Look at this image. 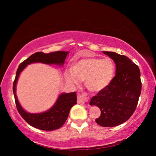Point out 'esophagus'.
<instances>
[{
	"label": "esophagus",
	"instance_id": "obj_1",
	"mask_svg": "<svg viewBox=\"0 0 156 156\" xmlns=\"http://www.w3.org/2000/svg\"><path fill=\"white\" fill-rule=\"evenodd\" d=\"M89 100V96L87 94H79L78 95V103L83 105L86 102H87Z\"/></svg>",
	"mask_w": 156,
	"mask_h": 156
}]
</instances>
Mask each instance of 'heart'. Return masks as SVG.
I'll use <instances>...</instances> for the list:
<instances>
[{"instance_id":"obj_1","label":"heart","mask_w":156,"mask_h":156,"mask_svg":"<svg viewBox=\"0 0 156 156\" xmlns=\"http://www.w3.org/2000/svg\"><path fill=\"white\" fill-rule=\"evenodd\" d=\"M115 72V64L109 58H85L73 63L71 70L65 72V78L69 83L74 84L84 80L89 91L99 92L112 83Z\"/></svg>"}]
</instances>
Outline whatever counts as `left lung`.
I'll return each instance as SVG.
<instances>
[{
	"label": "left lung",
	"instance_id": "obj_1",
	"mask_svg": "<svg viewBox=\"0 0 156 156\" xmlns=\"http://www.w3.org/2000/svg\"><path fill=\"white\" fill-rule=\"evenodd\" d=\"M103 53L114 61L115 76L106 89L92 98L89 104L98 107L101 112L96 123L112 127L126 122L136 110L142 89L140 72L126 56L112 51Z\"/></svg>",
	"mask_w": 156,
	"mask_h": 156
}]
</instances>
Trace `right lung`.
<instances>
[{
  "instance_id": "add662e5",
  "label": "right lung",
  "mask_w": 156,
  "mask_h": 156,
  "mask_svg": "<svg viewBox=\"0 0 156 156\" xmlns=\"http://www.w3.org/2000/svg\"><path fill=\"white\" fill-rule=\"evenodd\" d=\"M68 54V51H60L49 54L36 52L21 62L18 68L13 84V92L16 105L18 113L23 119L34 127L44 131H53L61 127L67 119L71 108L77 103L76 92L60 94L55 104L46 112L38 113H28L21 107L16 96V84L20 73L28 65L31 63L40 62L47 65L62 66Z\"/></svg>"
}]
</instances>
